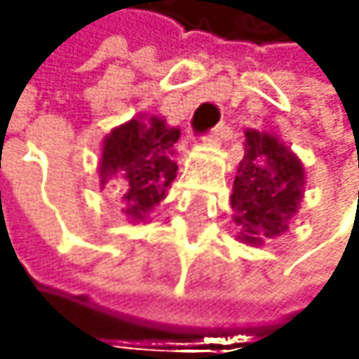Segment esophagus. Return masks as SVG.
<instances>
[{"label":"esophagus","instance_id":"obj_1","mask_svg":"<svg viewBox=\"0 0 359 359\" xmlns=\"http://www.w3.org/2000/svg\"><path fill=\"white\" fill-rule=\"evenodd\" d=\"M232 131H230V127L228 125H219V127H215L213 131H209L204 135V142H209V144H217V142H222L224 137H228Z\"/></svg>","mask_w":359,"mask_h":359}]
</instances>
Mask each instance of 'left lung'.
<instances>
[{"instance_id":"1","label":"left lung","mask_w":359,"mask_h":359,"mask_svg":"<svg viewBox=\"0 0 359 359\" xmlns=\"http://www.w3.org/2000/svg\"><path fill=\"white\" fill-rule=\"evenodd\" d=\"M304 165L278 137L245 131V155L234 176L230 206L241 239L260 245L288 230L304 196Z\"/></svg>"}]
</instances>
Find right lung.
I'll use <instances>...</instances> for the list:
<instances>
[{
	"instance_id": "right-lung-1",
	"label": "right lung",
	"mask_w": 359,
	"mask_h": 359,
	"mask_svg": "<svg viewBox=\"0 0 359 359\" xmlns=\"http://www.w3.org/2000/svg\"><path fill=\"white\" fill-rule=\"evenodd\" d=\"M181 131L168 127L159 116L148 120L133 118L116 127L103 140L101 187L109 178H118V198L129 219L142 222L163 198L176 178L178 165L172 159L174 144Z\"/></svg>"
}]
</instances>
